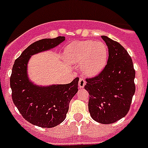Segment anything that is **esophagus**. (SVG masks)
<instances>
[{
  "mask_svg": "<svg viewBox=\"0 0 148 148\" xmlns=\"http://www.w3.org/2000/svg\"><path fill=\"white\" fill-rule=\"evenodd\" d=\"M85 84H86L85 80H84V78H81L80 79H79V82H78V86H79V87H80V88H84V86H85Z\"/></svg>",
  "mask_w": 148,
  "mask_h": 148,
  "instance_id": "34e87169",
  "label": "esophagus"
}]
</instances>
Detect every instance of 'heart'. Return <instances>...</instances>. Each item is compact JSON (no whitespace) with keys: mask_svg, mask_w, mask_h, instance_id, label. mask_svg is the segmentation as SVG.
Masks as SVG:
<instances>
[{"mask_svg":"<svg viewBox=\"0 0 148 148\" xmlns=\"http://www.w3.org/2000/svg\"><path fill=\"white\" fill-rule=\"evenodd\" d=\"M65 56L73 64L81 65L87 76H95L102 71L108 58V47L101 40H83L71 43Z\"/></svg>","mask_w":148,"mask_h":148,"instance_id":"1","label":"heart"}]
</instances>
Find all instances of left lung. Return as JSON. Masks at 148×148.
Instances as JSON below:
<instances>
[{"mask_svg":"<svg viewBox=\"0 0 148 148\" xmlns=\"http://www.w3.org/2000/svg\"><path fill=\"white\" fill-rule=\"evenodd\" d=\"M108 47V64L102 72L86 79L84 89L90 95L88 108L92 119L108 125L125 117L135 93L133 61L119 43L101 36Z\"/></svg>","mask_w":148,"mask_h":148,"instance_id":"8db88e82","label":"left lung"}]
</instances>
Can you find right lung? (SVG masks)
<instances>
[{
	"mask_svg": "<svg viewBox=\"0 0 148 148\" xmlns=\"http://www.w3.org/2000/svg\"><path fill=\"white\" fill-rule=\"evenodd\" d=\"M65 37L38 40L15 60L10 77L12 97L21 114L36 126L51 128L66 118L69 104L78 92L79 78L67 84L38 85L28 75V63L32 56L50 50L64 41Z\"/></svg>",
	"mask_w": 148,
	"mask_h": 148,
	"instance_id": "obj_1",
	"label": "right lung"
}]
</instances>
